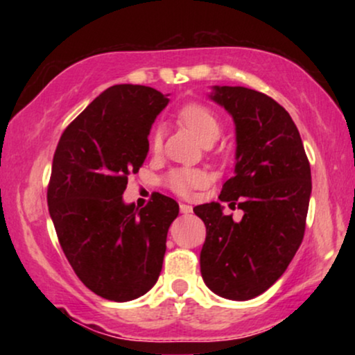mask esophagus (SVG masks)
<instances>
[{
	"mask_svg": "<svg viewBox=\"0 0 355 355\" xmlns=\"http://www.w3.org/2000/svg\"><path fill=\"white\" fill-rule=\"evenodd\" d=\"M179 208H181V213H192V207L191 205H187V203H181V205H179Z\"/></svg>",
	"mask_w": 355,
	"mask_h": 355,
	"instance_id": "esophagus-1",
	"label": "esophagus"
}]
</instances>
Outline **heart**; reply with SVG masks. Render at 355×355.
Wrapping results in <instances>:
<instances>
[{
	"instance_id": "1",
	"label": "heart",
	"mask_w": 355,
	"mask_h": 355,
	"mask_svg": "<svg viewBox=\"0 0 355 355\" xmlns=\"http://www.w3.org/2000/svg\"><path fill=\"white\" fill-rule=\"evenodd\" d=\"M176 118L181 124L191 129L197 139L203 145H211L216 142L221 135L223 124L220 116L215 110L200 101H189L178 110ZM163 145V130L155 129L150 134V148L153 153H158ZM207 176L197 169L192 168H178L168 173L166 184L173 192H176L181 197H189L196 189L205 186Z\"/></svg>"
}]
</instances>
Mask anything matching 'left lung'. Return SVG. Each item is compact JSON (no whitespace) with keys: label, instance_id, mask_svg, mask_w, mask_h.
<instances>
[{"label":"left lung","instance_id":"1","mask_svg":"<svg viewBox=\"0 0 355 355\" xmlns=\"http://www.w3.org/2000/svg\"><path fill=\"white\" fill-rule=\"evenodd\" d=\"M211 98L232 116L237 140L220 200L244 216L236 223L215 202L193 208L207 227L200 271L215 294L249 300L281 278L302 244L312 174L293 118L271 96L225 85Z\"/></svg>","mask_w":355,"mask_h":355}]
</instances>
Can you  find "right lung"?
I'll return each mask as SVG.
<instances>
[{"mask_svg": "<svg viewBox=\"0 0 355 355\" xmlns=\"http://www.w3.org/2000/svg\"><path fill=\"white\" fill-rule=\"evenodd\" d=\"M168 101L152 87H110L67 125L53 157L46 200L61 249L77 278L114 302L153 288L179 213L178 202L159 192L140 210L123 202Z\"/></svg>", "mask_w": 355, "mask_h": 355, "instance_id": "add662e5", "label": "right lung"}]
</instances>
